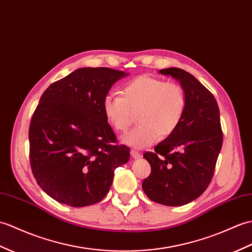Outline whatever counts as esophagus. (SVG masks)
Returning a JSON list of instances; mask_svg holds the SVG:
<instances>
[{"label":"esophagus","mask_w":252,"mask_h":252,"mask_svg":"<svg viewBox=\"0 0 252 252\" xmlns=\"http://www.w3.org/2000/svg\"><path fill=\"white\" fill-rule=\"evenodd\" d=\"M131 156L134 158V159H139V158L142 157V155H140L136 150H131Z\"/></svg>","instance_id":"esophagus-1"}]
</instances>
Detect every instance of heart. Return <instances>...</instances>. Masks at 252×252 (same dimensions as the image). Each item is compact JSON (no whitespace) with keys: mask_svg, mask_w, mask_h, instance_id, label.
I'll list each match as a JSON object with an SVG mask.
<instances>
[{"mask_svg":"<svg viewBox=\"0 0 252 252\" xmlns=\"http://www.w3.org/2000/svg\"><path fill=\"white\" fill-rule=\"evenodd\" d=\"M122 95L108 94L103 99V112L117 131H126L138 113L139 126L121 137V142L136 149L154 145L160 136L176 130L185 115L187 96L175 83L143 75L128 81Z\"/></svg>","mask_w":252,"mask_h":252,"instance_id":"b5f03b06","label":"heart"}]
</instances>
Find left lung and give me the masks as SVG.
<instances>
[{
	"label": "left lung",
	"instance_id": "left-lung-1",
	"mask_svg": "<svg viewBox=\"0 0 252 252\" xmlns=\"http://www.w3.org/2000/svg\"><path fill=\"white\" fill-rule=\"evenodd\" d=\"M179 81L187 96L185 115L176 130L145 153L151 173L143 190L151 201L181 206L207 189L222 147V130L217 101L194 76L177 67L160 69Z\"/></svg>",
	"mask_w": 252,
	"mask_h": 252
}]
</instances>
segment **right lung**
Here are the masks:
<instances>
[{"label":"right lung","mask_w":252,"mask_h":252,"mask_svg":"<svg viewBox=\"0 0 252 252\" xmlns=\"http://www.w3.org/2000/svg\"><path fill=\"white\" fill-rule=\"evenodd\" d=\"M128 74L108 67L78 68L51 84L32 116V173L57 202L72 207L102 201L115 169L130 159L103 112L110 88Z\"/></svg>","instance_id":"obj_1"}]
</instances>
